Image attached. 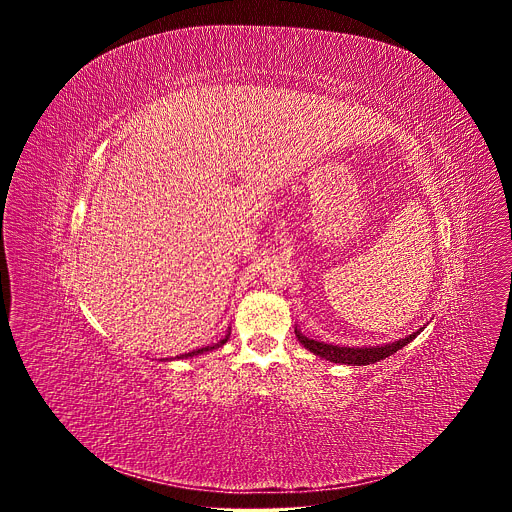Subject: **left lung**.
<instances>
[{
  "instance_id": "left-lung-1",
  "label": "left lung",
  "mask_w": 512,
  "mask_h": 512,
  "mask_svg": "<svg viewBox=\"0 0 512 512\" xmlns=\"http://www.w3.org/2000/svg\"><path fill=\"white\" fill-rule=\"evenodd\" d=\"M423 328H419L417 332L399 338L391 344H381V346H338V344H326V342H318L312 340L308 336H304L298 328H296V336L298 340L316 356H322L330 362H340V364H352V367H364V364H375L391 354H395L397 350H401L403 346H407Z\"/></svg>"
}]
</instances>
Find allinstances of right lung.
<instances>
[{
	"instance_id": "1",
	"label": "right lung",
	"mask_w": 512,
	"mask_h": 512,
	"mask_svg": "<svg viewBox=\"0 0 512 512\" xmlns=\"http://www.w3.org/2000/svg\"><path fill=\"white\" fill-rule=\"evenodd\" d=\"M229 336H231V332H227V336H225L221 342H216V344H212V346H204V348H198V350H192V352H186V354H180V356H176V358H190V356H196V354H202V352L214 350V348H218V346H223V344L229 340Z\"/></svg>"
}]
</instances>
